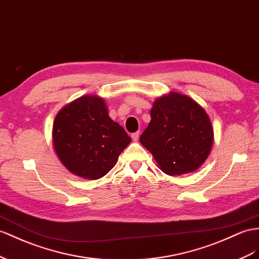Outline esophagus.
<instances>
[{
  "label": "esophagus",
  "mask_w": 259,
  "mask_h": 259,
  "mask_svg": "<svg viewBox=\"0 0 259 259\" xmlns=\"http://www.w3.org/2000/svg\"><path fill=\"white\" fill-rule=\"evenodd\" d=\"M131 138H132V140H134V141H137L139 139V132H135V134H132Z\"/></svg>",
  "instance_id": "1"
}]
</instances>
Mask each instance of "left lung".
Returning a JSON list of instances; mask_svg holds the SVG:
<instances>
[{"mask_svg":"<svg viewBox=\"0 0 259 259\" xmlns=\"http://www.w3.org/2000/svg\"><path fill=\"white\" fill-rule=\"evenodd\" d=\"M165 174H187L201 166L213 143L207 112L193 98L170 92L158 97L151 121L140 137Z\"/></svg>","mask_w":259,"mask_h":259,"instance_id":"1","label":"left lung"}]
</instances>
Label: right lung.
<instances>
[{"label": "right lung", "mask_w": 259, "mask_h": 259, "mask_svg": "<svg viewBox=\"0 0 259 259\" xmlns=\"http://www.w3.org/2000/svg\"><path fill=\"white\" fill-rule=\"evenodd\" d=\"M52 142L66 169L94 181L115 166L131 138L120 124L111 120L103 98L85 95L58 112Z\"/></svg>", "instance_id": "right-lung-1"}]
</instances>
